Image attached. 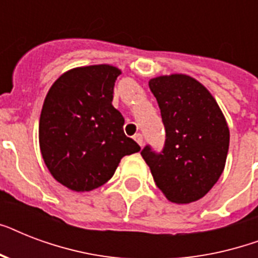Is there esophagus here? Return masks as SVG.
<instances>
[{"instance_id": "esophagus-1", "label": "esophagus", "mask_w": 258, "mask_h": 258, "mask_svg": "<svg viewBox=\"0 0 258 258\" xmlns=\"http://www.w3.org/2000/svg\"><path fill=\"white\" fill-rule=\"evenodd\" d=\"M134 139H135V141H137V143L139 146H143V143H145V141H143V135H142V134H135V135H134Z\"/></svg>"}]
</instances>
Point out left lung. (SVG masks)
<instances>
[{
	"instance_id": "1",
	"label": "left lung",
	"mask_w": 258,
	"mask_h": 258,
	"mask_svg": "<svg viewBox=\"0 0 258 258\" xmlns=\"http://www.w3.org/2000/svg\"><path fill=\"white\" fill-rule=\"evenodd\" d=\"M165 125L163 150L146 146L141 154L155 184L175 204H190L206 196L224 171L229 127L212 93L187 75L151 79Z\"/></svg>"
}]
</instances>
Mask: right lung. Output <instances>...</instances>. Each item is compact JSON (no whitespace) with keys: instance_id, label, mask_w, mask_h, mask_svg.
<instances>
[{"instance_id":"obj_1","label":"right lung","mask_w":258,"mask_h":258,"mask_svg":"<svg viewBox=\"0 0 258 258\" xmlns=\"http://www.w3.org/2000/svg\"><path fill=\"white\" fill-rule=\"evenodd\" d=\"M120 70L100 64L75 68L46 93L38 124L42 159L54 179L74 191H91L112 178L119 162L141 147L123 131L112 105Z\"/></svg>"}]
</instances>
